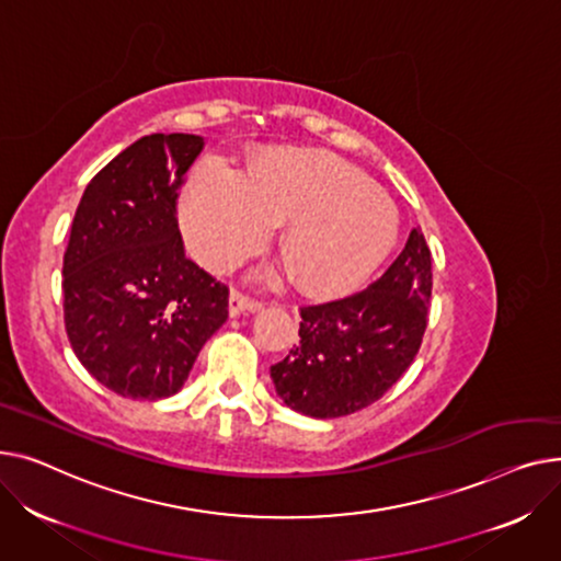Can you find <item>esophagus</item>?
Wrapping results in <instances>:
<instances>
[{
  "mask_svg": "<svg viewBox=\"0 0 561 561\" xmlns=\"http://www.w3.org/2000/svg\"><path fill=\"white\" fill-rule=\"evenodd\" d=\"M262 304L255 299H249L247 294L238 291V289H230L228 294V314L230 317H240L242 312H260Z\"/></svg>",
  "mask_w": 561,
  "mask_h": 561,
  "instance_id": "1",
  "label": "esophagus"
}]
</instances>
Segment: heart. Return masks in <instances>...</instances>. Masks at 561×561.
Here are the masks:
<instances>
[{
	"label": "heart",
	"mask_w": 561,
	"mask_h": 561,
	"mask_svg": "<svg viewBox=\"0 0 561 561\" xmlns=\"http://www.w3.org/2000/svg\"><path fill=\"white\" fill-rule=\"evenodd\" d=\"M181 224L192 255L210 272L233 267L280 226L296 283L314 296L365 285L399 240V210L369 176L321 151L272 147L242 174L204 156L187 176Z\"/></svg>",
	"instance_id": "1"
}]
</instances>
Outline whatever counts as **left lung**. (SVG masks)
Returning a JSON list of instances; mask_svg holds the SVG:
<instances>
[{"label": "left lung", "mask_w": 561, "mask_h": 561, "mask_svg": "<svg viewBox=\"0 0 561 561\" xmlns=\"http://www.w3.org/2000/svg\"><path fill=\"white\" fill-rule=\"evenodd\" d=\"M431 294V249L412 228L401 255L367 289L301 308V344L270 371L280 401L337 419L382 399L419 353Z\"/></svg>", "instance_id": "1"}]
</instances>
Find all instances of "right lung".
Returning <instances> with one entry per match:
<instances>
[{"label":"right lung","instance_id":"right-lung-1","mask_svg":"<svg viewBox=\"0 0 561 561\" xmlns=\"http://www.w3.org/2000/svg\"><path fill=\"white\" fill-rule=\"evenodd\" d=\"M204 138L151 134L85 187L62 257L65 331L88 374L134 401L170 399L228 319V287L185 257L176 199Z\"/></svg>","mask_w":561,"mask_h":561}]
</instances>
